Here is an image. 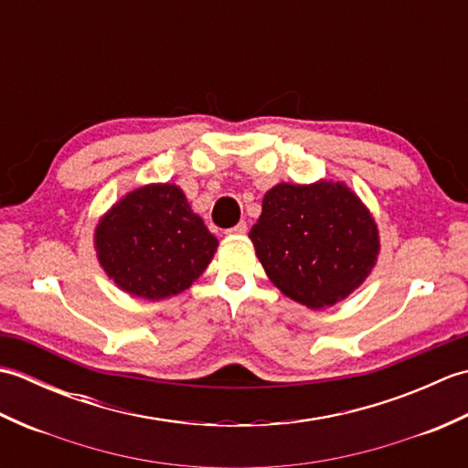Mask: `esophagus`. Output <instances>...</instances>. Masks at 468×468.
<instances>
[{
  "label": "esophagus",
  "instance_id": "obj_1",
  "mask_svg": "<svg viewBox=\"0 0 468 468\" xmlns=\"http://www.w3.org/2000/svg\"><path fill=\"white\" fill-rule=\"evenodd\" d=\"M227 233H229V235H245V233H247V223H245V221L237 223L235 227L227 229Z\"/></svg>",
  "mask_w": 468,
  "mask_h": 468
}]
</instances>
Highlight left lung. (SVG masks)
<instances>
[{"mask_svg": "<svg viewBox=\"0 0 468 468\" xmlns=\"http://www.w3.org/2000/svg\"><path fill=\"white\" fill-rule=\"evenodd\" d=\"M250 237L270 280L312 310L350 295L380 247L374 218L342 183L273 186Z\"/></svg>", "mask_w": 468, "mask_h": 468, "instance_id": "left-lung-1", "label": "left lung"}]
</instances>
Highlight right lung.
<instances>
[{
	"label": "right lung",
	"instance_id": "obj_1",
	"mask_svg": "<svg viewBox=\"0 0 468 468\" xmlns=\"http://www.w3.org/2000/svg\"><path fill=\"white\" fill-rule=\"evenodd\" d=\"M217 237L175 185H148L121 198L96 227V250L108 277L143 300L181 293L201 275Z\"/></svg>",
	"mask_w": 468,
	"mask_h": 468
}]
</instances>
